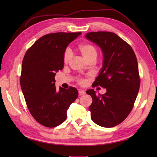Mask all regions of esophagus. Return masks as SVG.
Returning <instances> with one entry per match:
<instances>
[{"label": "esophagus", "instance_id": "obj_1", "mask_svg": "<svg viewBox=\"0 0 157 157\" xmlns=\"http://www.w3.org/2000/svg\"><path fill=\"white\" fill-rule=\"evenodd\" d=\"M86 94V92L84 90H79V95L82 96V95H84Z\"/></svg>", "mask_w": 157, "mask_h": 157}]
</instances>
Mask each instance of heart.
I'll list each match as a JSON object with an SVG mask.
<instances>
[{"label":"heart","mask_w":157,"mask_h":157,"mask_svg":"<svg viewBox=\"0 0 157 157\" xmlns=\"http://www.w3.org/2000/svg\"><path fill=\"white\" fill-rule=\"evenodd\" d=\"M78 51L87 61H89L90 60L92 59H96V56L98 55L97 48L94 44L90 42H85L79 44L78 46ZM71 59L72 54L71 51L69 49H66L63 55V61L64 64H68L71 61ZM78 82L80 84H84L85 81L84 79L79 78L78 79Z\"/></svg>","instance_id":"heart-1"}]
</instances>
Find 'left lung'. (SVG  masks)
Wrapping results in <instances>:
<instances>
[{"mask_svg": "<svg viewBox=\"0 0 157 157\" xmlns=\"http://www.w3.org/2000/svg\"><path fill=\"white\" fill-rule=\"evenodd\" d=\"M85 37L97 44L103 54V64L93 87L106 89L104 94L86 91L92 98L90 106L91 119L104 128L123 122L134 106L140 85L137 59L132 48L115 33L94 32Z\"/></svg>", "mask_w": 157, "mask_h": 157, "instance_id": "1", "label": "left lung"}]
</instances>
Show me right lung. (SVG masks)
I'll return each instance as SVG.
<instances>
[{
	"mask_svg": "<svg viewBox=\"0 0 157 157\" xmlns=\"http://www.w3.org/2000/svg\"><path fill=\"white\" fill-rule=\"evenodd\" d=\"M81 32H56L42 36L23 57L20 85L28 108L36 121L55 128L65 121L70 105L78 96L74 87L56 90V72L64 65L63 55L67 46Z\"/></svg>",
	"mask_w": 157,
	"mask_h": 157,
	"instance_id": "add662e5",
	"label": "right lung"
}]
</instances>
